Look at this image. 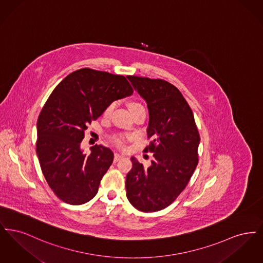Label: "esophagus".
I'll return each mask as SVG.
<instances>
[{
	"instance_id": "esophagus-1",
	"label": "esophagus",
	"mask_w": 263,
	"mask_h": 263,
	"mask_svg": "<svg viewBox=\"0 0 263 263\" xmlns=\"http://www.w3.org/2000/svg\"><path fill=\"white\" fill-rule=\"evenodd\" d=\"M124 157L122 155H119V154H115L114 155V163H117L118 161H120L121 159H123Z\"/></svg>"
}]
</instances>
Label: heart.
<instances>
[{
    "mask_svg": "<svg viewBox=\"0 0 263 263\" xmlns=\"http://www.w3.org/2000/svg\"><path fill=\"white\" fill-rule=\"evenodd\" d=\"M113 107H114V103H109L103 110V115L104 116H108L111 111H112ZM129 107H130V110L131 111H134V110H137L139 108H145L143 106V104H141L140 102L138 101H130L129 103ZM126 139L127 138L124 136H117V137H114L113 139V142L118 146V147H124L125 146Z\"/></svg>",
    "mask_w": 263,
    "mask_h": 263,
    "instance_id": "heart-1",
    "label": "heart"
}]
</instances>
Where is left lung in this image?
<instances>
[{
  "label": "left lung",
  "instance_id": "left-lung-1",
  "mask_svg": "<svg viewBox=\"0 0 263 263\" xmlns=\"http://www.w3.org/2000/svg\"><path fill=\"white\" fill-rule=\"evenodd\" d=\"M146 100L152 139L144 152L154 153L146 167L132 158L126 176V196L142 212L164 209L186 187L198 163L200 136L187 101L179 89L162 79L127 76Z\"/></svg>",
  "mask_w": 263,
  "mask_h": 263
}]
</instances>
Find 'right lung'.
Returning a JSON list of instances; mask_svg holds the SVG:
<instances>
[{
	"label": "right lung",
	"instance_id": "1",
	"mask_svg": "<svg viewBox=\"0 0 263 263\" xmlns=\"http://www.w3.org/2000/svg\"><path fill=\"white\" fill-rule=\"evenodd\" d=\"M133 93L124 76L83 68L53 89L37 120L36 153L42 174L55 195L71 205L92 199L113 162L102 145L84 154L85 131L112 101Z\"/></svg>",
	"mask_w": 263,
	"mask_h": 263
}]
</instances>
